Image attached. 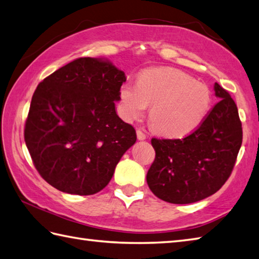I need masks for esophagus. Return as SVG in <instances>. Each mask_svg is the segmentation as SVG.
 I'll use <instances>...</instances> for the list:
<instances>
[{"mask_svg":"<svg viewBox=\"0 0 259 259\" xmlns=\"http://www.w3.org/2000/svg\"><path fill=\"white\" fill-rule=\"evenodd\" d=\"M136 135H137V139H139L140 141H143V140L146 139V134L144 133L143 131H141V130H137L136 131Z\"/></svg>","mask_w":259,"mask_h":259,"instance_id":"obj_1","label":"esophagus"}]
</instances>
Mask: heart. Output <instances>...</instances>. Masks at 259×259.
I'll list each match as a JSON object with an SVG mask.
<instances>
[{"label": "heart", "instance_id": "1", "mask_svg": "<svg viewBox=\"0 0 259 259\" xmlns=\"http://www.w3.org/2000/svg\"><path fill=\"white\" fill-rule=\"evenodd\" d=\"M211 93L204 83L174 68H149L137 82L119 89V112L127 122L140 118L149 105L150 120L159 133L182 137L196 131L211 107Z\"/></svg>", "mask_w": 259, "mask_h": 259}]
</instances>
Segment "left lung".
I'll list each match as a JSON object with an SVG mask.
<instances>
[{"instance_id": "left-lung-1", "label": "left lung", "mask_w": 259, "mask_h": 259, "mask_svg": "<svg viewBox=\"0 0 259 259\" xmlns=\"http://www.w3.org/2000/svg\"><path fill=\"white\" fill-rule=\"evenodd\" d=\"M214 93L220 100L191 134L183 139L151 140L155 159L146 181L163 201H200L217 192L233 172L242 142L238 108L217 82Z\"/></svg>"}]
</instances>
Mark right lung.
<instances>
[{
  "mask_svg": "<svg viewBox=\"0 0 259 259\" xmlns=\"http://www.w3.org/2000/svg\"><path fill=\"white\" fill-rule=\"evenodd\" d=\"M125 73L112 62L78 58L45 78L32 96L24 141L44 180L59 191L91 196L112 179L136 142L115 110Z\"/></svg>",
  "mask_w": 259,
  "mask_h": 259,
  "instance_id": "1",
  "label": "right lung"
}]
</instances>
